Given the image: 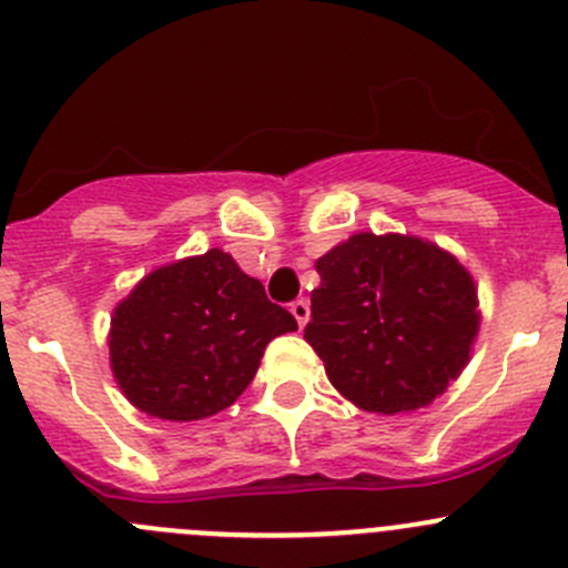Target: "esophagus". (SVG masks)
I'll return each mask as SVG.
<instances>
[{
  "label": "esophagus",
  "instance_id": "esophagus-1",
  "mask_svg": "<svg viewBox=\"0 0 568 568\" xmlns=\"http://www.w3.org/2000/svg\"><path fill=\"white\" fill-rule=\"evenodd\" d=\"M291 313H294L296 324L305 326V324H307V318H311V302H307V300H296V302H291Z\"/></svg>",
  "mask_w": 568,
  "mask_h": 568
}]
</instances>
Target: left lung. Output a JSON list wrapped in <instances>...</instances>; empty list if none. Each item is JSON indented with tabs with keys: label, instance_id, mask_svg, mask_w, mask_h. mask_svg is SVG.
Returning a JSON list of instances; mask_svg holds the SVG:
<instances>
[{
	"label": "left lung",
	"instance_id": "obj_1",
	"mask_svg": "<svg viewBox=\"0 0 568 568\" xmlns=\"http://www.w3.org/2000/svg\"><path fill=\"white\" fill-rule=\"evenodd\" d=\"M305 341L332 387L376 415L415 412L459 379L478 288L459 257L400 233H354L316 261Z\"/></svg>",
	"mask_w": 568,
	"mask_h": 568
}]
</instances>
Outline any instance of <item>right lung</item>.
I'll use <instances>...</instances> for the list:
<instances>
[{"instance_id": "1", "label": "right lung", "mask_w": 568, "mask_h": 568, "mask_svg": "<svg viewBox=\"0 0 568 568\" xmlns=\"http://www.w3.org/2000/svg\"><path fill=\"white\" fill-rule=\"evenodd\" d=\"M296 329L261 280L209 250L153 268L118 302L109 365L125 398L159 420H203L227 409L261 365L268 341Z\"/></svg>"}]
</instances>
